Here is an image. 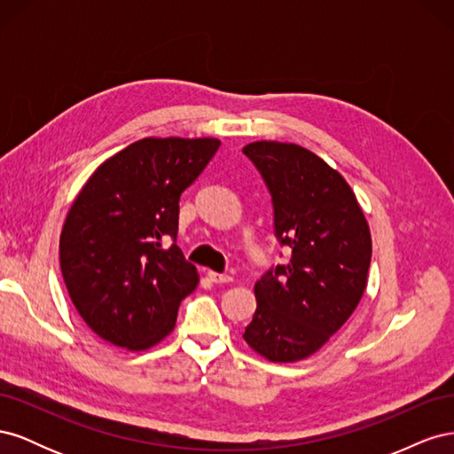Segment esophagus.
<instances>
[{
	"instance_id": "obj_1",
	"label": "esophagus",
	"mask_w": 454,
	"mask_h": 454,
	"mask_svg": "<svg viewBox=\"0 0 454 454\" xmlns=\"http://www.w3.org/2000/svg\"><path fill=\"white\" fill-rule=\"evenodd\" d=\"M208 277H210V280H212L214 284H229V282H232V277H229V274H222V272L210 270Z\"/></svg>"
}]
</instances>
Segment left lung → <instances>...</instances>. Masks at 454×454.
<instances>
[{
    "label": "left lung",
    "instance_id": "1",
    "mask_svg": "<svg viewBox=\"0 0 454 454\" xmlns=\"http://www.w3.org/2000/svg\"><path fill=\"white\" fill-rule=\"evenodd\" d=\"M272 197L274 235L290 261L255 282L244 340L270 362H299L342 327L367 286L371 232L354 191L312 151L282 142L244 149Z\"/></svg>",
    "mask_w": 454,
    "mask_h": 454
}]
</instances>
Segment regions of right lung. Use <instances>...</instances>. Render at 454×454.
Instances as JSON below:
<instances>
[{"label": "right lung", "instance_id": "right-lung-1", "mask_svg": "<svg viewBox=\"0 0 454 454\" xmlns=\"http://www.w3.org/2000/svg\"><path fill=\"white\" fill-rule=\"evenodd\" d=\"M215 138H144L104 160L60 235V269L100 339L147 350L167 337L199 274L176 246L180 197L215 155ZM175 244L161 248L164 239Z\"/></svg>", "mask_w": 454, "mask_h": 454}]
</instances>
